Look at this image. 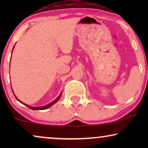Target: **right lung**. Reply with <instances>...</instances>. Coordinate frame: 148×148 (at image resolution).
<instances>
[{
    "label": "right lung",
    "instance_id": "obj_1",
    "mask_svg": "<svg viewBox=\"0 0 148 148\" xmlns=\"http://www.w3.org/2000/svg\"><path fill=\"white\" fill-rule=\"evenodd\" d=\"M60 96H61V94H60V96H58V98H56L55 100H54V101H53V102H51V103H50V104H49L46 105V106H42V107H32V106H28V105H26V104H23V103H22L21 102H20V101H19V100H18V99H17V98H16V97H15V98L17 99V100H18V101H19V102H21V103H22V104H25V105H26V106H27L28 107V108H31V109H32V110H45V109H47V108H49V107H50V106H52V105H53L54 104H55V103H56V102H57V101H58V100H59V99H60Z\"/></svg>",
    "mask_w": 148,
    "mask_h": 148
}]
</instances>
